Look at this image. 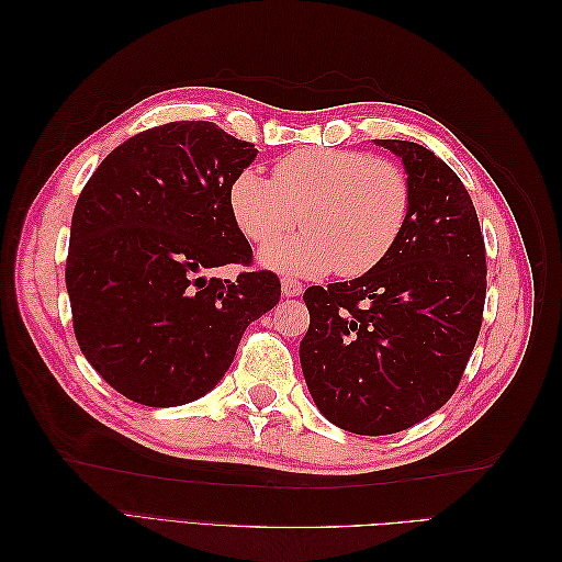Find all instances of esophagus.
<instances>
[{"mask_svg":"<svg viewBox=\"0 0 562 562\" xmlns=\"http://www.w3.org/2000/svg\"><path fill=\"white\" fill-rule=\"evenodd\" d=\"M281 291H283L285 297H295V295H300V293L304 291V288H302V283H300L297 279L283 277V279H281Z\"/></svg>","mask_w":562,"mask_h":562,"instance_id":"esophagus-1","label":"esophagus"}]
</instances>
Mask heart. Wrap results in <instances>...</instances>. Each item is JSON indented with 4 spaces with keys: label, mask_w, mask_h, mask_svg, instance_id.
I'll use <instances>...</instances> for the list:
<instances>
[{
    "label": "heart",
    "mask_w": 562,
    "mask_h": 562,
    "mask_svg": "<svg viewBox=\"0 0 562 562\" xmlns=\"http://www.w3.org/2000/svg\"><path fill=\"white\" fill-rule=\"evenodd\" d=\"M411 211L403 168L361 149H295L274 164L271 180L244 168L229 184V213L250 244L267 246L262 262L300 277L368 274L396 248ZM297 222L300 237L273 244Z\"/></svg>",
    "instance_id": "obj_1"
}]
</instances>
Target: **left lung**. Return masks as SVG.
Segmentation results:
<instances>
[{"instance_id": "obj_1", "label": "left lung", "mask_w": 562, "mask_h": 562, "mask_svg": "<svg viewBox=\"0 0 562 562\" xmlns=\"http://www.w3.org/2000/svg\"><path fill=\"white\" fill-rule=\"evenodd\" d=\"M413 187L407 227L368 274L304 291L300 363L318 411L361 436L403 431L443 407L483 326L487 265L462 180L431 149L378 140Z\"/></svg>"}]
</instances>
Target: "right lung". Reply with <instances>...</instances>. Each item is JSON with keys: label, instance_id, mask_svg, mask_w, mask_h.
<instances>
[{"label": "right lung", "instance_id": "1", "mask_svg": "<svg viewBox=\"0 0 562 562\" xmlns=\"http://www.w3.org/2000/svg\"><path fill=\"white\" fill-rule=\"evenodd\" d=\"M255 155L213 122H171L112 149L83 184L65 262L72 326L122 396L173 407L209 394L279 304V277L250 269L229 213V184ZM225 263L240 277H207Z\"/></svg>", "mask_w": 562, "mask_h": 562}]
</instances>
